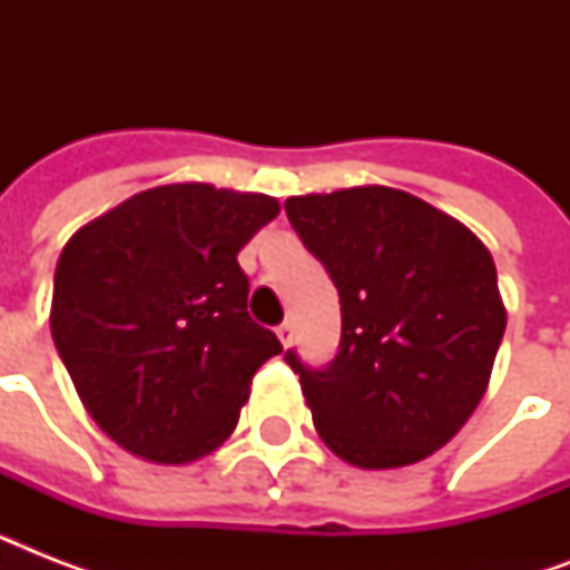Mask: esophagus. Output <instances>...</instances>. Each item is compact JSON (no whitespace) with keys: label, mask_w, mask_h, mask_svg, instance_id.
<instances>
[{"label":"esophagus","mask_w":570,"mask_h":570,"mask_svg":"<svg viewBox=\"0 0 570 570\" xmlns=\"http://www.w3.org/2000/svg\"><path fill=\"white\" fill-rule=\"evenodd\" d=\"M277 340H281V346H289V343H293V325H289V322H284V325H277Z\"/></svg>","instance_id":"esophagus-1"}]
</instances>
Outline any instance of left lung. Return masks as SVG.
Returning a JSON list of instances; mask_svg holds the SVG:
<instances>
[{
  "mask_svg": "<svg viewBox=\"0 0 570 570\" xmlns=\"http://www.w3.org/2000/svg\"><path fill=\"white\" fill-rule=\"evenodd\" d=\"M284 206L343 313L340 352L322 373L286 352L316 432L361 470L429 459L468 423L494 370L505 304L491 250L459 218L390 186Z\"/></svg>",
  "mask_w": 570,
  "mask_h": 570,
  "instance_id": "obj_1",
  "label": "left lung"
}]
</instances>
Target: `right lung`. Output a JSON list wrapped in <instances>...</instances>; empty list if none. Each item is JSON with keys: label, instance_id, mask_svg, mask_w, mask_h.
<instances>
[{"label": "right lung", "instance_id": "obj_1", "mask_svg": "<svg viewBox=\"0 0 570 570\" xmlns=\"http://www.w3.org/2000/svg\"><path fill=\"white\" fill-rule=\"evenodd\" d=\"M277 213L259 191L168 183L70 236L49 328L85 411L118 446L191 464L230 438L254 373L284 352L250 322L236 263Z\"/></svg>", "mask_w": 570, "mask_h": 570}]
</instances>
